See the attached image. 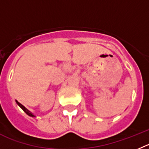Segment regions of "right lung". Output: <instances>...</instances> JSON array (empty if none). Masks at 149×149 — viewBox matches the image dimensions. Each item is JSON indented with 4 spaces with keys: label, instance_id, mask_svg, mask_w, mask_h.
I'll list each match as a JSON object with an SVG mask.
<instances>
[{
    "label": "right lung",
    "instance_id": "right-lung-1",
    "mask_svg": "<svg viewBox=\"0 0 149 149\" xmlns=\"http://www.w3.org/2000/svg\"><path fill=\"white\" fill-rule=\"evenodd\" d=\"M15 102H16V103H17V104H18V106H19L20 108H21V109L23 110V111H24L25 113H26V114L28 115V116H31V117H36V116H35V115L33 114V113H32V112H30V111H29V110L27 109V108H25V107L24 106V105H23V104H21V103H20V102H18L17 101V100H15Z\"/></svg>",
    "mask_w": 149,
    "mask_h": 149
}]
</instances>
